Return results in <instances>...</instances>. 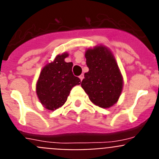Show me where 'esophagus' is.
Masks as SVG:
<instances>
[{"mask_svg": "<svg viewBox=\"0 0 159 159\" xmlns=\"http://www.w3.org/2000/svg\"><path fill=\"white\" fill-rule=\"evenodd\" d=\"M79 78L80 79V80H81V81H82V80H83V79H84V75H83V74H82V75H80V76H79Z\"/></svg>", "mask_w": 159, "mask_h": 159, "instance_id": "34e87169", "label": "esophagus"}]
</instances>
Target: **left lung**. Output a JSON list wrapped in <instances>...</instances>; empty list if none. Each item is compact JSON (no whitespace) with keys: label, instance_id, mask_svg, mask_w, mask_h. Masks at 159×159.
<instances>
[{"label":"left lung","instance_id":"left-lung-1","mask_svg":"<svg viewBox=\"0 0 159 159\" xmlns=\"http://www.w3.org/2000/svg\"><path fill=\"white\" fill-rule=\"evenodd\" d=\"M89 71L84 73L81 87L94 104L109 108L119 100L123 78L115 56L104 45H97L85 52Z\"/></svg>","mask_w":159,"mask_h":159}]
</instances>
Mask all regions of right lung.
I'll return each mask as SVG.
<instances>
[{"label":"right lung","instance_id":"add662e5","mask_svg":"<svg viewBox=\"0 0 159 159\" xmlns=\"http://www.w3.org/2000/svg\"><path fill=\"white\" fill-rule=\"evenodd\" d=\"M68 53L58 55L41 70L36 82V92L43 107L55 111L67 101L71 88L80 84V80L73 75V64L65 62Z\"/></svg>","mask_w":159,"mask_h":159}]
</instances>
